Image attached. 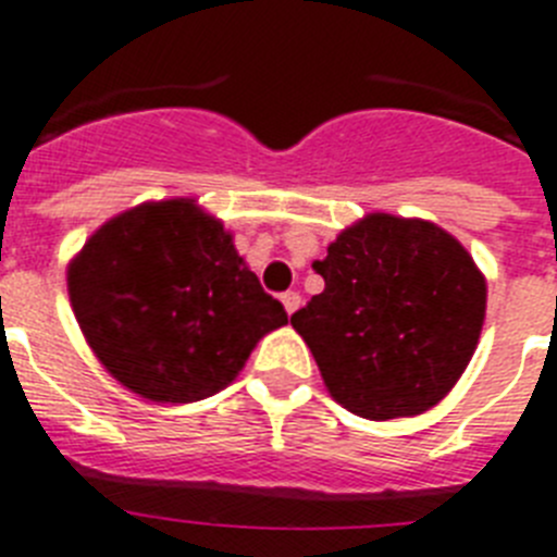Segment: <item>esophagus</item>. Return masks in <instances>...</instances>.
<instances>
[{
    "label": "esophagus",
    "instance_id": "34e87169",
    "mask_svg": "<svg viewBox=\"0 0 557 557\" xmlns=\"http://www.w3.org/2000/svg\"><path fill=\"white\" fill-rule=\"evenodd\" d=\"M282 304H284V310H287V315H293V312L301 307V296H298V293H284Z\"/></svg>",
    "mask_w": 557,
    "mask_h": 557
}]
</instances>
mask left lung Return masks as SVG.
<instances>
[{"label":"left lung","instance_id":"left-lung-1","mask_svg":"<svg viewBox=\"0 0 557 557\" xmlns=\"http://www.w3.org/2000/svg\"><path fill=\"white\" fill-rule=\"evenodd\" d=\"M312 268L324 293L289 318L326 392L363 420L417 417L456 386L482 335L487 278L428 220L366 213Z\"/></svg>","mask_w":557,"mask_h":557}]
</instances>
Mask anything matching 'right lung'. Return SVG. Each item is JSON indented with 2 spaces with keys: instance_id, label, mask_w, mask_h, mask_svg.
<instances>
[{
  "instance_id": "add662e5",
  "label": "right lung",
  "mask_w": 557,
  "mask_h": 557,
  "mask_svg": "<svg viewBox=\"0 0 557 557\" xmlns=\"http://www.w3.org/2000/svg\"><path fill=\"white\" fill-rule=\"evenodd\" d=\"M89 349L149 403H197L239 377L287 312L233 233L194 197L140 202L103 222L66 264Z\"/></svg>"
}]
</instances>
